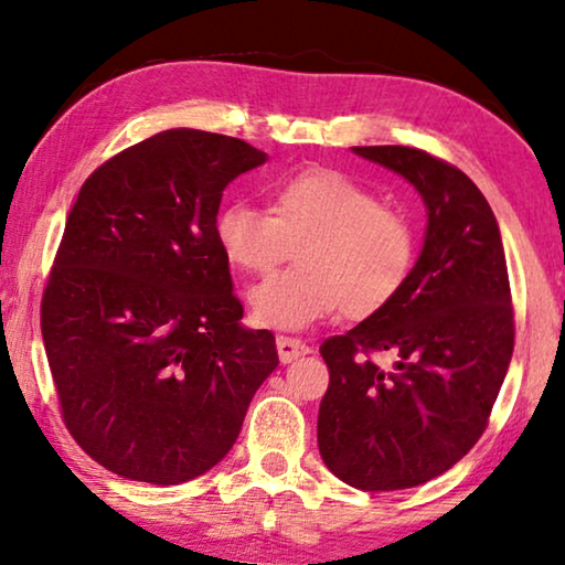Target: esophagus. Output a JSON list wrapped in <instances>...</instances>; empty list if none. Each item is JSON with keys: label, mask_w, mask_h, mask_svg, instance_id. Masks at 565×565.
I'll return each mask as SVG.
<instances>
[{"label": "esophagus", "mask_w": 565, "mask_h": 565, "mask_svg": "<svg viewBox=\"0 0 565 565\" xmlns=\"http://www.w3.org/2000/svg\"><path fill=\"white\" fill-rule=\"evenodd\" d=\"M308 344L303 339H296V337H277V354H280V362H292L298 358H303L308 354Z\"/></svg>", "instance_id": "esophagus-1"}]
</instances>
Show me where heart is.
<instances>
[{
    "label": "heart",
    "mask_w": 565,
    "mask_h": 565,
    "mask_svg": "<svg viewBox=\"0 0 565 565\" xmlns=\"http://www.w3.org/2000/svg\"><path fill=\"white\" fill-rule=\"evenodd\" d=\"M215 238L246 275H269L298 246V265L252 292L254 319L273 329H306L337 311L354 321L377 316L404 292L416 265L412 218L337 169L282 177L269 211L244 200L223 205Z\"/></svg>",
    "instance_id": "heart-1"
}]
</instances>
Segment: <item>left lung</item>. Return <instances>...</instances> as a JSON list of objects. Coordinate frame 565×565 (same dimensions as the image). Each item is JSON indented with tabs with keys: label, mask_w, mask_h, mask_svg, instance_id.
Segmentation results:
<instances>
[{
	"label": "left lung",
	"mask_w": 565,
	"mask_h": 565,
	"mask_svg": "<svg viewBox=\"0 0 565 565\" xmlns=\"http://www.w3.org/2000/svg\"><path fill=\"white\" fill-rule=\"evenodd\" d=\"M427 205V238L404 292L321 358L327 468L362 491L414 489L450 470L489 427L514 350L507 257L491 205L458 167L414 146H354ZM392 358V365L376 358Z\"/></svg>",
	"instance_id": "1"
}]
</instances>
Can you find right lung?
<instances>
[{
	"mask_svg": "<svg viewBox=\"0 0 565 565\" xmlns=\"http://www.w3.org/2000/svg\"><path fill=\"white\" fill-rule=\"evenodd\" d=\"M242 138L174 128L87 177L41 300L68 435L130 481L211 470L277 367L275 334L244 329L215 238L226 184L265 164Z\"/></svg>",
	"mask_w": 565,
	"mask_h": 565,
	"instance_id": "obj_1",
	"label": "right lung"
}]
</instances>
